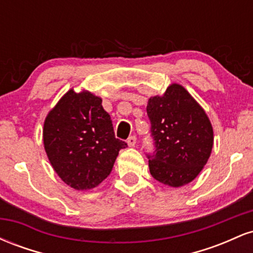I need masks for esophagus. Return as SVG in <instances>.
Here are the masks:
<instances>
[{"mask_svg":"<svg viewBox=\"0 0 253 253\" xmlns=\"http://www.w3.org/2000/svg\"><path fill=\"white\" fill-rule=\"evenodd\" d=\"M127 144H128V146L129 147H133V146H135V144H136V138L134 135H130L128 139H127Z\"/></svg>","mask_w":253,"mask_h":253,"instance_id":"34e87169","label":"esophagus"}]
</instances>
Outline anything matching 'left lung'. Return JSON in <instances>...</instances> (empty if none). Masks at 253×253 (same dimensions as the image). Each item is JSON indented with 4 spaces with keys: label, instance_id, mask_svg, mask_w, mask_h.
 <instances>
[{
    "label": "left lung",
    "instance_id": "1",
    "mask_svg": "<svg viewBox=\"0 0 253 253\" xmlns=\"http://www.w3.org/2000/svg\"><path fill=\"white\" fill-rule=\"evenodd\" d=\"M155 151L149 157L151 175L178 188L201 172L213 147V127L207 114L182 85L173 83L146 107Z\"/></svg>",
    "mask_w": 253,
    "mask_h": 253
}]
</instances>
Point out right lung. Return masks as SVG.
I'll use <instances>...</instances> for the list:
<instances>
[{
	"mask_svg": "<svg viewBox=\"0 0 253 253\" xmlns=\"http://www.w3.org/2000/svg\"><path fill=\"white\" fill-rule=\"evenodd\" d=\"M43 146L58 176L76 190L97 187L109 176L119 151L127 144L115 138L101 97L70 89L43 123Z\"/></svg>",
	"mask_w": 253,
	"mask_h": 253,
	"instance_id": "add662e5",
	"label": "right lung"
}]
</instances>
